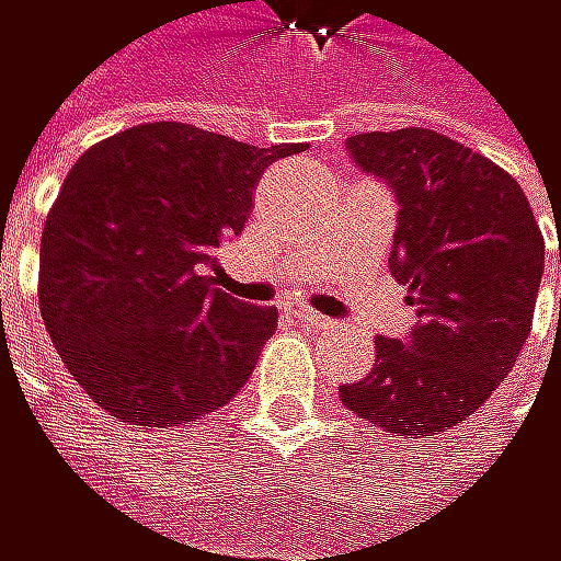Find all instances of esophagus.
<instances>
[{"instance_id": "1", "label": "esophagus", "mask_w": 561, "mask_h": 561, "mask_svg": "<svg viewBox=\"0 0 561 561\" xmlns=\"http://www.w3.org/2000/svg\"><path fill=\"white\" fill-rule=\"evenodd\" d=\"M294 318H297L300 324L318 328V331H334V321H331V318H324V314H318V311H311V307H297Z\"/></svg>"}]
</instances>
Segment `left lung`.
<instances>
[{
  "mask_svg": "<svg viewBox=\"0 0 561 561\" xmlns=\"http://www.w3.org/2000/svg\"><path fill=\"white\" fill-rule=\"evenodd\" d=\"M344 147L394 190L388 264L417 324L404 341L375 337V368L341 385V404L391 435H442L512 371L546 271L542 230L515 176L438 129L357 133Z\"/></svg>",
  "mask_w": 561,
  "mask_h": 561,
  "instance_id": "left-lung-1",
  "label": "left lung"
}]
</instances>
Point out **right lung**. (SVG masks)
<instances>
[{
    "instance_id": "add662e5",
    "label": "right lung",
    "mask_w": 561,
    "mask_h": 561,
    "mask_svg": "<svg viewBox=\"0 0 561 561\" xmlns=\"http://www.w3.org/2000/svg\"><path fill=\"white\" fill-rule=\"evenodd\" d=\"M300 150L144 123L66 173L39 243V311L69 375L113 417L173 428L247 385L277 311L217 290L207 267L243 230L261 173Z\"/></svg>"
}]
</instances>
